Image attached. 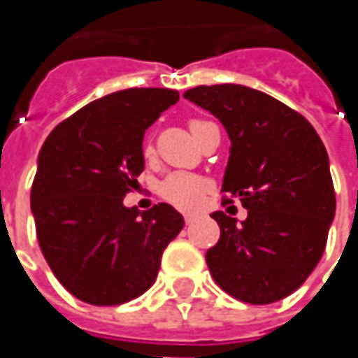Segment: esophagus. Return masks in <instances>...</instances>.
<instances>
[{
	"mask_svg": "<svg viewBox=\"0 0 358 358\" xmlns=\"http://www.w3.org/2000/svg\"><path fill=\"white\" fill-rule=\"evenodd\" d=\"M195 217H197L195 213H183V219H185L187 225H189V223H193V221H195Z\"/></svg>",
	"mask_w": 358,
	"mask_h": 358,
	"instance_id": "1",
	"label": "esophagus"
}]
</instances>
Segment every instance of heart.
Here are the masks:
<instances>
[{
	"instance_id": "obj_1",
	"label": "heart",
	"mask_w": 358,
	"mask_h": 358,
	"mask_svg": "<svg viewBox=\"0 0 358 358\" xmlns=\"http://www.w3.org/2000/svg\"><path fill=\"white\" fill-rule=\"evenodd\" d=\"M205 121H191L189 127H191V133L199 129ZM207 191V181L199 177V175H193V173L185 171H177L167 175L161 185H159V193L165 197V199L173 203L175 207H181V209H193L197 207L203 199Z\"/></svg>"
}]
</instances>
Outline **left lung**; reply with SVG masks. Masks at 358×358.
I'll use <instances>...</instances> for the list:
<instances>
[{
    "mask_svg": "<svg viewBox=\"0 0 358 358\" xmlns=\"http://www.w3.org/2000/svg\"><path fill=\"white\" fill-rule=\"evenodd\" d=\"M183 97L221 121L231 139L221 191L247 219L211 217L221 237L205 259L215 282L243 303L268 305L296 291L321 261L335 219L329 155L307 119L245 85H199ZM231 203V199H225Z\"/></svg>",
    "mask_w": 358,
    "mask_h": 358,
    "instance_id": "1",
    "label": "left lung"
}]
</instances>
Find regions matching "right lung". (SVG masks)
<instances>
[{"label":"right lung","mask_w":358,"mask_h":358,"mask_svg":"<svg viewBox=\"0 0 358 358\" xmlns=\"http://www.w3.org/2000/svg\"><path fill=\"white\" fill-rule=\"evenodd\" d=\"M179 101L161 87L109 93L49 133L37 157L31 213L53 275L90 305H121L155 282L185 221L159 203L139 215L123 197L145 169L143 135Z\"/></svg>","instance_id":"1"}]
</instances>
